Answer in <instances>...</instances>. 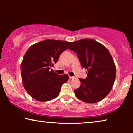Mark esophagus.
Masks as SVG:
<instances>
[{
    "instance_id": "1",
    "label": "esophagus",
    "mask_w": 133,
    "mask_h": 133,
    "mask_svg": "<svg viewBox=\"0 0 133 133\" xmlns=\"http://www.w3.org/2000/svg\"><path fill=\"white\" fill-rule=\"evenodd\" d=\"M69 78H70V79H73L75 78V77H74V76H69Z\"/></svg>"
}]
</instances>
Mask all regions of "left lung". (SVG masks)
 Segmentation results:
<instances>
[{
    "instance_id": "1",
    "label": "left lung",
    "mask_w": 133,
    "mask_h": 133,
    "mask_svg": "<svg viewBox=\"0 0 133 133\" xmlns=\"http://www.w3.org/2000/svg\"><path fill=\"white\" fill-rule=\"evenodd\" d=\"M69 50L77 54L82 67L87 69V77L79 79L81 86L74 90L76 97L90 103L104 99L111 90L116 74L115 65L109 51L91 39L74 42Z\"/></svg>"
}]
</instances>
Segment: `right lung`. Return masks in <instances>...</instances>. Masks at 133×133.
<instances>
[{"label":"right lung","instance_id":"obj_1","mask_svg":"<svg viewBox=\"0 0 133 133\" xmlns=\"http://www.w3.org/2000/svg\"><path fill=\"white\" fill-rule=\"evenodd\" d=\"M71 43L59 40H45L32 45L27 50L22 62L21 72L23 87L33 99L45 102L59 95L68 76L59 75L52 71V67Z\"/></svg>","mask_w":133,"mask_h":133}]
</instances>
